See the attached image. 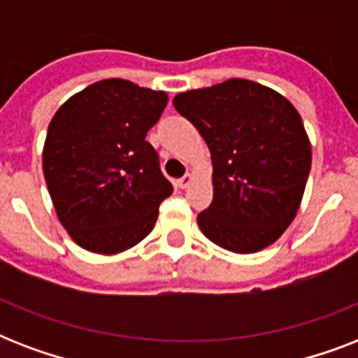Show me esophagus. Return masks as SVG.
Masks as SVG:
<instances>
[{"instance_id": "1", "label": "esophagus", "mask_w": 358, "mask_h": 358, "mask_svg": "<svg viewBox=\"0 0 358 358\" xmlns=\"http://www.w3.org/2000/svg\"><path fill=\"white\" fill-rule=\"evenodd\" d=\"M191 182H193V174L187 173V174H185V176H184V178H180V180H178V185H180V187H182V189H185V187H189Z\"/></svg>"}]
</instances>
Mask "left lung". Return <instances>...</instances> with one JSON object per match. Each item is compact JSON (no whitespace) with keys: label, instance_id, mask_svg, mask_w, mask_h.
<instances>
[{"label":"left lung","instance_id":"1","mask_svg":"<svg viewBox=\"0 0 358 358\" xmlns=\"http://www.w3.org/2000/svg\"><path fill=\"white\" fill-rule=\"evenodd\" d=\"M212 156L213 201L199 213L202 234L250 255L273 245L299 212L312 146L288 98L256 81L232 78L180 92L173 100Z\"/></svg>","mask_w":358,"mask_h":358}]
</instances>
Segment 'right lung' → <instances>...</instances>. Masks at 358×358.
Instances as JSON below:
<instances>
[{
    "label": "right lung",
    "instance_id": "right-lung-1",
    "mask_svg": "<svg viewBox=\"0 0 358 358\" xmlns=\"http://www.w3.org/2000/svg\"><path fill=\"white\" fill-rule=\"evenodd\" d=\"M169 96L128 80H102L55 111L42 171L57 219L81 249L117 255L150 234L173 185L146 134Z\"/></svg>",
    "mask_w": 358,
    "mask_h": 358
}]
</instances>
